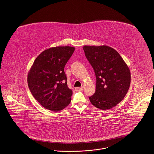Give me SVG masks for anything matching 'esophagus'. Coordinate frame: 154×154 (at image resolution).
I'll return each mask as SVG.
<instances>
[{
    "instance_id": "obj_1",
    "label": "esophagus",
    "mask_w": 154,
    "mask_h": 154,
    "mask_svg": "<svg viewBox=\"0 0 154 154\" xmlns=\"http://www.w3.org/2000/svg\"><path fill=\"white\" fill-rule=\"evenodd\" d=\"M82 89H83V87H77L75 88V91H80L82 90Z\"/></svg>"
}]
</instances>
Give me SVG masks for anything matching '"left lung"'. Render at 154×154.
<instances>
[{
	"mask_svg": "<svg viewBox=\"0 0 154 154\" xmlns=\"http://www.w3.org/2000/svg\"><path fill=\"white\" fill-rule=\"evenodd\" d=\"M83 49L97 78L95 92L89 97L91 103L102 110L115 107L130 87L131 73L128 66L118 52L108 46L85 45Z\"/></svg>",
	"mask_w": 154,
	"mask_h": 154,
	"instance_id": "left-lung-1",
	"label": "left lung"
}]
</instances>
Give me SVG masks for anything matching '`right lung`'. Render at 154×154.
I'll use <instances>...</instances> for the list:
<instances>
[{"mask_svg":"<svg viewBox=\"0 0 154 154\" xmlns=\"http://www.w3.org/2000/svg\"><path fill=\"white\" fill-rule=\"evenodd\" d=\"M74 50L69 46L47 49L37 56L28 72L29 90L46 109L58 112L71 102L72 91L67 86L64 69Z\"/></svg>","mask_w":154,"mask_h":154,"instance_id":"obj_1","label":"right lung"}]
</instances>
